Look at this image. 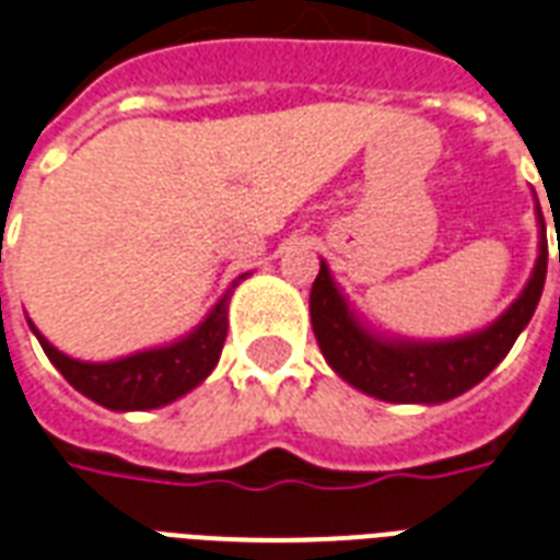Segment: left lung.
Listing matches in <instances>:
<instances>
[{"label": "left lung", "mask_w": 560, "mask_h": 560, "mask_svg": "<svg viewBox=\"0 0 560 560\" xmlns=\"http://www.w3.org/2000/svg\"><path fill=\"white\" fill-rule=\"evenodd\" d=\"M537 222L540 255L525 291L487 329L448 341H404L374 335L347 305L329 276V267L320 260L308 305L323 359L353 388L388 404H445L451 397L469 392L511 353L513 341L528 326L540 302L546 281V222L540 205Z\"/></svg>", "instance_id": "1"}]
</instances>
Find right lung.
<instances>
[{
	"instance_id": "obj_1",
	"label": "right lung",
	"mask_w": 560,
	"mask_h": 560,
	"mask_svg": "<svg viewBox=\"0 0 560 560\" xmlns=\"http://www.w3.org/2000/svg\"><path fill=\"white\" fill-rule=\"evenodd\" d=\"M246 276L248 272H243L240 279L231 281L225 296L213 305V312L207 314L205 320L198 323L196 332H189L180 341L168 343V347L142 350V353L124 355V359H115V362L70 359L37 332L32 320H28V329L37 335L44 353H47L49 362L59 368L61 376L77 392L91 397L94 404L115 409V412L156 409L172 404L177 397H184L186 392H192L217 368L228 335V302H231L234 288Z\"/></svg>"
}]
</instances>
